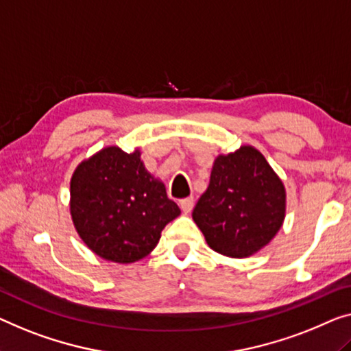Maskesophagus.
<instances>
[{
  "instance_id": "obj_1",
  "label": "esophagus",
  "mask_w": 351,
  "mask_h": 351,
  "mask_svg": "<svg viewBox=\"0 0 351 351\" xmlns=\"http://www.w3.org/2000/svg\"><path fill=\"white\" fill-rule=\"evenodd\" d=\"M193 205H195L193 197H187V198H182V200H180V208L182 209V213H191Z\"/></svg>"
}]
</instances>
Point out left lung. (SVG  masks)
I'll return each instance as SVG.
<instances>
[{
    "label": "left lung",
    "instance_id": "1",
    "mask_svg": "<svg viewBox=\"0 0 351 351\" xmlns=\"http://www.w3.org/2000/svg\"><path fill=\"white\" fill-rule=\"evenodd\" d=\"M285 187L265 156L241 146L214 160L209 186L192 217L209 247L232 258L258 252L285 219Z\"/></svg>",
    "mask_w": 351,
    "mask_h": 351
}]
</instances>
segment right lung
Here are the masks:
<instances>
[{
  "instance_id": "obj_1",
  "label": "right lung",
  "mask_w": 351,
  "mask_h": 351,
  "mask_svg": "<svg viewBox=\"0 0 351 351\" xmlns=\"http://www.w3.org/2000/svg\"><path fill=\"white\" fill-rule=\"evenodd\" d=\"M181 214L164 182L145 169L140 151L107 146L83 160L71 180L77 233L99 257L134 263L146 257L167 223Z\"/></svg>"
}]
</instances>
